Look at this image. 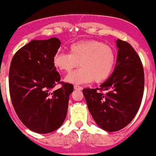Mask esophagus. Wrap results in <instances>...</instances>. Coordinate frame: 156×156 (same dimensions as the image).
<instances>
[{
	"label": "esophagus",
	"mask_w": 156,
	"mask_h": 156,
	"mask_svg": "<svg viewBox=\"0 0 156 156\" xmlns=\"http://www.w3.org/2000/svg\"><path fill=\"white\" fill-rule=\"evenodd\" d=\"M74 89H76V90H82V89H83V87H82V86H78V85H75V86H74Z\"/></svg>",
	"instance_id": "1"
}]
</instances>
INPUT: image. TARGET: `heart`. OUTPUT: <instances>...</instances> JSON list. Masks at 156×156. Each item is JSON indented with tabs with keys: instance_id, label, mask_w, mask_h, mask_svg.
<instances>
[{
	"instance_id": "heart-1",
	"label": "heart",
	"mask_w": 156,
	"mask_h": 156,
	"mask_svg": "<svg viewBox=\"0 0 156 156\" xmlns=\"http://www.w3.org/2000/svg\"><path fill=\"white\" fill-rule=\"evenodd\" d=\"M70 53L58 52L54 65L62 72L70 73L79 66L81 69L70 73L65 80L73 84L105 81L113 72L115 52L111 46L98 41H81L70 45Z\"/></svg>"
}]
</instances>
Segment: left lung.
<instances>
[{"label":"left lung","instance_id":"left-lung-1","mask_svg":"<svg viewBox=\"0 0 156 156\" xmlns=\"http://www.w3.org/2000/svg\"><path fill=\"white\" fill-rule=\"evenodd\" d=\"M117 61L111 76L100 88L84 89L83 95L93 119L109 132L128 126L142 101L144 72L142 62L131 44L118 39Z\"/></svg>","mask_w":156,"mask_h":156}]
</instances>
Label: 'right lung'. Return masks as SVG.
<instances>
[{"label": "right lung", "mask_w": 156, "mask_h": 156, "mask_svg": "<svg viewBox=\"0 0 156 156\" xmlns=\"http://www.w3.org/2000/svg\"><path fill=\"white\" fill-rule=\"evenodd\" d=\"M61 41L34 40L19 49L11 61L9 89L16 113L28 129L39 134L55 131L63 124L73 86L60 82L53 64ZM62 84L60 89H52Z\"/></svg>", "instance_id": "right-lung-1"}]
</instances>
